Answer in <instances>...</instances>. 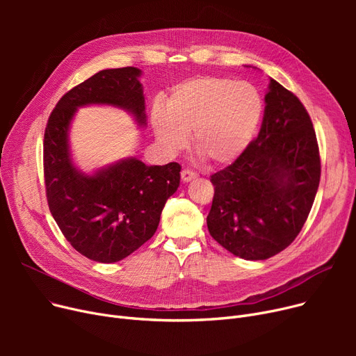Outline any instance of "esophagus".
Returning a JSON list of instances; mask_svg holds the SVG:
<instances>
[{
  "instance_id": "1",
  "label": "esophagus",
  "mask_w": 356,
  "mask_h": 356,
  "mask_svg": "<svg viewBox=\"0 0 356 356\" xmlns=\"http://www.w3.org/2000/svg\"><path fill=\"white\" fill-rule=\"evenodd\" d=\"M197 175L193 172V170H189V168H184V170L181 172V180L183 181H191L196 177Z\"/></svg>"
}]
</instances>
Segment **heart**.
I'll list each match as a JSON object with an SVG mask.
<instances>
[{
    "label": "heart",
    "instance_id": "b5f03b06",
    "mask_svg": "<svg viewBox=\"0 0 356 356\" xmlns=\"http://www.w3.org/2000/svg\"><path fill=\"white\" fill-rule=\"evenodd\" d=\"M264 114L259 90L247 82L202 76L173 88L165 109L153 108L152 122L157 141L170 153L188 145L212 165L235 161L254 138Z\"/></svg>",
    "mask_w": 356,
    "mask_h": 356
}]
</instances>
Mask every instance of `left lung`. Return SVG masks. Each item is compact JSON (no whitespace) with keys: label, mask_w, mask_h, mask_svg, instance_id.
I'll return each mask as SVG.
<instances>
[{"label":"left lung","mask_w":356,"mask_h":356,"mask_svg":"<svg viewBox=\"0 0 356 356\" xmlns=\"http://www.w3.org/2000/svg\"><path fill=\"white\" fill-rule=\"evenodd\" d=\"M208 229L244 259H267L302 231L321 181V156L306 108L270 79L258 137L232 164L211 176Z\"/></svg>","instance_id":"left-lung-1"}]
</instances>
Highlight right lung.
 Wrapping results in <instances>:
<instances>
[{
	"instance_id": "obj_1",
	"label": "right lung",
	"mask_w": 356,
	"mask_h": 356,
	"mask_svg": "<svg viewBox=\"0 0 356 356\" xmlns=\"http://www.w3.org/2000/svg\"><path fill=\"white\" fill-rule=\"evenodd\" d=\"M137 67L105 69L60 98L49 117L44 183L49 209L70 245L92 261L117 263L157 231L167 199L179 188L180 164L145 165L129 157L86 175L73 164L69 128L78 108L111 105L147 125L145 99Z\"/></svg>"
}]
</instances>
